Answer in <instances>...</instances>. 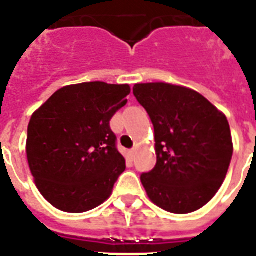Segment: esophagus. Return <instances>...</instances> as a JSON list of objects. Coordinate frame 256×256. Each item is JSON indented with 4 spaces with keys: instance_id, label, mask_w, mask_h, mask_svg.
Here are the masks:
<instances>
[{
    "instance_id": "obj_1",
    "label": "esophagus",
    "mask_w": 256,
    "mask_h": 256,
    "mask_svg": "<svg viewBox=\"0 0 256 256\" xmlns=\"http://www.w3.org/2000/svg\"><path fill=\"white\" fill-rule=\"evenodd\" d=\"M136 154V148H132V150H130V156H132V158H134Z\"/></svg>"
}]
</instances>
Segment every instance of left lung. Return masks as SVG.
<instances>
[{
  "label": "left lung",
  "mask_w": 256,
  "mask_h": 256,
  "mask_svg": "<svg viewBox=\"0 0 256 256\" xmlns=\"http://www.w3.org/2000/svg\"><path fill=\"white\" fill-rule=\"evenodd\" d=\"M132 92L154 124L156 164L140 175L148 199L172 214L202 208L222 186L232 156L226 116L184 86L148 82Z\"/></svg>",
  "instance_id": "1"
}]
</instances>
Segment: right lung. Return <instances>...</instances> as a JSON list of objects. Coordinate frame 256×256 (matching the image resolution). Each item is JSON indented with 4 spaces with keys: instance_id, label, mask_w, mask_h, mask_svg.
Masks as SVG:
<instances>
[{
    "instance_id": "right-lung-1",
    "label": "right lung",
    "mask_w": 256,
    "mask_h": 256,
    "mask_svg": "<svg viewBox=\"0 0 256 256\" xmlns=\"http://www.w3.org/2000/svg\"><path fill=\"white\" fill-rule=\"evenodd\" d=\"M128 85L84 82L54 92L33 112L26 156L42 196L65 212H85L108 200L126 168L110 120L128 104Z\"/></svg>"
}]
</instances>
